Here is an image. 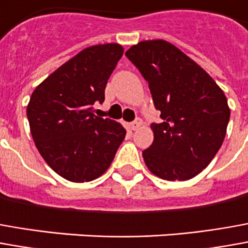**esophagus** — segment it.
I'll return each instance as SVG.
<instances>
[{
  "mask_svg": "<svg viewBox=\"0 0 248 248\" xmlns=\"http://www.w3.org/2000/svg\"><path fill=\"white\" fill-rule=\"evenodd\" d=\"M140 125H141V120L140 119H136V120L132 121V123L129 124V128H131L132 131H136V129L140 127Z\"/></svg>",
  "mask_w": 248,
  "mask_h": 248,
  "instance_id": "obj_1",
  "label": "esophagus"
}]
</instances>
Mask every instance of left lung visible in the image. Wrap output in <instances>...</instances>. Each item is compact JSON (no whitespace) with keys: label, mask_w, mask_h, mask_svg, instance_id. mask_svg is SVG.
<instances>
[{"label":"left lung","mask_w":248,"mask_h":248,"mask_svg":"<svg viewBox=\"0 0 248 248\" xmlns=\"http://www.w3.org/2000/svg\"><path fill=\"white\" fill-rule=\"evenodd\" d=\"M148 82L162 123L143 151L148 170L167 181H186L205 169L223 144L230 108L202 67L166 40H144L125 52Z\"/></svg>","instance_id":"obj_1"}]
</instances>
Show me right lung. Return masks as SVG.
I'll list each match as a JSON object with an SVG mask.
<instances>
[{"instance_id": "1", "label": "right lung", "mask_w": 248, "mask_h": 248, "mask_svg": "<svg viewBox=\"0 0 248 248\" xmlns=\"http://www.w3.org/2000/svg\"><path fill=\"white\" fill-rule=\"evenodd\" d=\"M124 48L117 43L82 49L33 90L27 116L43 159L71 182L98 178L110 166L125 129L93 113Z\"/></svg>"}]
</instances>
